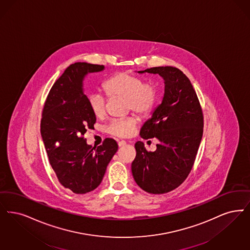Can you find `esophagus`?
<instances>
[{"label":"esophagus","instance_id":"1","mask_svg":"<svg viewBox=\"0 0 250 250\" xmlns=\"http://www.w3.org/2000/svg\"><path fill=\"white\" fill-rule=\"evenodd\" d=\"M118 145H119V147H123V146H125L126 145V142L125 141V140H121L118 142Z\"/></svg>","mask_w":250,"mask_h":250}]
</instances>
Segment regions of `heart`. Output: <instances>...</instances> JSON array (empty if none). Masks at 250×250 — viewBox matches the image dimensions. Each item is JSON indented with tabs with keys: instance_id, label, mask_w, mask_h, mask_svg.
Listing matches in <instances>:
<instances>
[{
	"instance_id": "1",
	"label": "heart",
	"mask_w": 250,
	"mask_h": 250,
	"mask_svg": "<svg viewBox=\"0 0 250 250\" xmlns=\"http://www.w3.org/2000/svg\"><path fill=\"white\" fill-rule=\"evenodd\" d=\"M103 88L110 98H119L127 101V109L140 116H146L153 110L158 92L154 83L146 82L132 72L122 71L112 75L103 84ZM88 106L97 118L106 115V99L98 92L91 93L87 98ZM138 120L131 116L111 121L107 126V133L117 138H128L137 127Z\"/></svg>"
}]
</instances>
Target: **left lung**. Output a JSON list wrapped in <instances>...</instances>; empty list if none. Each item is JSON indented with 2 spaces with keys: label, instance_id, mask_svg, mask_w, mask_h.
I'll return each mask as SVG.
<instances>
[{
  "label": "left lung",
  "instance_id": "8db88e82",
  "mask_svg": "<svg viewBox=\"0 0 250 250\" xmlns=\"http://www.w3.org/2000/svg\"><path fill=\"white\" fill-rule=\"evenodd\" d=\"M140 73H158L165 80L160 105L140 129L144 140L160 141L155 151L144 143L135 144L136 158L131 169L142 190L161 194L178 188L193 167L204 131V115L189 78L175 67H154Z\"/></svg>",
  "mask_w": 250,
  "mask_h": 250
}]
</instances>
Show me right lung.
<instances>
[{"label":"right lung","mask_w":250,"mask_h":250,"mask_svg":"<svg viewBox=\"0 0 250 250\" xmlns=\"http://www.w3.org/2000/svg\"><path fill=\"white\" fill-rule=\"evenodd\" d=\"M103 69L86 62L70 65L52 86L42 113L41 135L51 167L60 184L77 194L100 185L118 150L113 139H105L97 148L84 139L87 129L94 128L96 116L83 94V80L88 72Z\"/></svg>","instance_id":"add662e5"}]
</instances>
